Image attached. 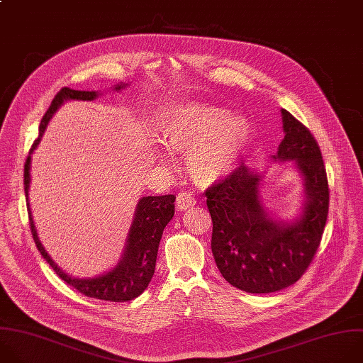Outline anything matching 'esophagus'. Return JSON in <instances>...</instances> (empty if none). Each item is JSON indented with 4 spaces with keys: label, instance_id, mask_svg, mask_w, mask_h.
<instances>
[{
    "label": "esophagus",
    "instance_id": "esophagus-1",
    "mask_svg": "<svg viewBox=\"0 0 363 363\" xmlns=\"http://www.w3.org/2000/svg\"><path fill=\"white\" fill-rule=\"evenodd\" d=\"M196 204V199L187 193V191H182L177 194V199H176V206L179 210H187L190 207H193Z\"/></svg>",
    "mask_w": 363,
    "mask_h": 363
}]
</instances>
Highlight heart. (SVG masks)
<instances>
[{
    "label": "heart",
    "mask_w": 363,
    "mask_h": 363,
    "mask_svg": "<svg viewBox=\"0 0 363 363\" xmlns=\"http://www.w3.org/2000/svg\"><path fill=\"white\" fill-rule=\"evenodd\" d=\"M250 133L245 117H230L223 108L194 106L177 116L164 130L166 146L187 153V169L199 183L226 176L238 162Z\"/></svg>",
    "instance_id": "1"
}]
</instances>
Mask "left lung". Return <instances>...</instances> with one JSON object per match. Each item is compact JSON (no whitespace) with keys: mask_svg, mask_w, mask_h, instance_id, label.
<instances>
[{"mask_svg":"<svg viewBox=\"0 0 363 363\" xmlns=\"http://www.w3.org/2000/svg\"><path fill=\"white\" fill-rule=\"evenodd\" d=\"M284 138L273 160H294L305 180L301 219H270L259 199L260 176L246 164L204 191L211 216V252L222 276L247 294H272L298 281L312 263L329 211V184L318 141L281 108Z\"/></svg>","mask_w":363,"mask_h":363,"instance_id":"8db88e82","label":"left lung"}]
</instances>
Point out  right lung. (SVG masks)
I'll return each instance as SVG.
<instances>
[{"mask_svg":"<svg viewBox=\"0 0 363 363\" xmlns=\"http://www.w3.org/2000/svg\"><path fill=\"white\" fill-rule=\"evenodd\" d=\"M124 84L116 87V90H121ZM99 96L97 91H79L71 90L68 87H62L51 106L48 107L47 113L43 116L40 123V134L38 138L33 143L30 149L28 157L24 164V190L27 199V208L30 217V228L33 233V239L35 242L37 249L40 250L41 256L47 260V263L52 267L57 276L64 280L71 287H74L77 292L83 294L84 296L108 301V302H128L137 296H140L146 287L149 286L156 267V259L159 252L160 239L163 236V230L167 223L173 219L174 216V200L176 196L166 194V196H147L140 199L134 220L128 233L127 245L124 255L120 263L108 273L103 276H97L94 279H76L67 273H64L57 264L51 260L47 255L45 249L43 247L35 226L33 220V214L30 210L28 203V189H30V166H31V153L38 146V143L44 134V130L57 111V108L64 103V100H87L91 101Z\"/></svg>","mask_w":363,"mask_h":363,"instance_id":"right-lung-1","label":"right lung"}]
</instances>
